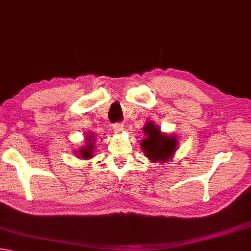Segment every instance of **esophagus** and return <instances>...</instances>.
Here are the masks:
<instances>
[{"mask_svg": "<svg viewBox=\"0 0 251 251\" xmlns=\"http://www.w3.org/2000/svg\"><path fill=\"white\" fill-rule=\"evenodd\" d=\"M112 127H113V131L120 132L125 129V126L124 124H121V122H116V124L112 125Z\"/></svg>", "mask_w": 251, "mask_h": 251, "instance_id": "obj_1", "label": "esophagus"}]
</instances>
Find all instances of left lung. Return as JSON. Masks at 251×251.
I'll return each instance as SVG.
<instances>
[{"label":"left lung","mask_w":251,"mask_h":251,"mask_svg":"<svg viewBox=\"0 0 251 251\" xmlns=\"http://www.w3.org/2000/svg\"><path fill=\"white\" fill-rule=\"evenodd\" d=\"M143 131L146 138L142 140V149L150 159L154 162L160 160L164 163L165 160L172 157L177 146V140L175 136L164 135L152 122L146 124Z\"/></svg>","instance_id":"1"}]
</instances>
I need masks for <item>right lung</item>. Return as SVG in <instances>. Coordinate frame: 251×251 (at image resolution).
<instances>
[{"label": "right lung", "mask_w": 251, "mask_h": 251, "mask_svg": "<svg viewBox=\"0 0 251 251\" xmlns=\"http://www.w3.org/2000/svg\"><path fill=\"white\" fill-rule=\"evenodd\" d=\"M87 140H88V142H87V145L86 146H84L83 149H81V151H79V155L82 156L83 158H89V157H92V153H93V149H94V141H93V138L91 135H88L87 136Z\"/></svg>", "instance_id": "obj_1"}]
</instances>
